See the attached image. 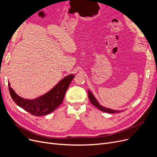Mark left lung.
I'll return each instance as SVG.
<instances>
[{
    "instance_id": "1",
    "label": "left lung",
    "mask_w": 157,
    "mask_h": 157,
    "mask_svg": "<svg viewBox=\"0 0 157 157\" xmlns=\"http://www.w3.org/2000/svg\"><path fill=\"white\" fill-rule=\"evenodd\" d=\"M88 97H89V100H90L91 103L93 104V105L94 107H96V108H98L99 110H101L102 112H105V113H110V114L119 113H121V112H122V110L121 111V110H113L111 109L104 107L102 105H101L99 103V102L97 101V100L96 99L94 96L93 95V94L92 93V92L90 90H88Z\"/></svg>"
}]
</instances>
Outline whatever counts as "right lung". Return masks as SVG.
<instances>
[{"label":"right lung","mask_w":157,"mask_h":157,"mask_svg":"<svg viewBox=\"0 0 157 157\" xmlns=\"http://www.w3.org/2000/svg\"><path fill=\"white\" fill-rule=\"evenodd\" d=\"M75 77L73 74L66 76L51 90L38 98L29 100L19 96L8 83L9 90L13 100L17 105L32 115L41 116L54 111L63 103L66 91Z\"/></svg>","instance_id":"right-lung-1"}]
</instances>
